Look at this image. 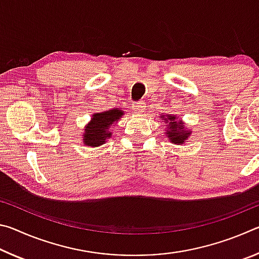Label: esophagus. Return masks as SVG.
Here are the masks:
<instances>
[{
	"instance_id": "1",
	"label": "esophagus",
	"mask_w": 259,
	"mask_h": 259,
	"mask_svg": "<svg viewBox=\"0 0 259 259\" xmlns=\"http://www.w3.org/2000/svg\"><path fill=\"white\" fill-rule=\"evenodd\" d=\"M133 109H134L136 113L140 114V113H143L144 111H145L146 106H145V104H144L143 102H137V103H134L133 104Z\"/></svg>"
}]
</instances>
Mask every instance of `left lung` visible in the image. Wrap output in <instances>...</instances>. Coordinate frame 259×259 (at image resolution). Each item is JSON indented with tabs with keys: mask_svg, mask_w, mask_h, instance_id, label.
I'll use <instances>...</instances> for the list:
<instances>
[{
	"mask_svg": "<svg viewBox=\"0 0 259 259\" xmlns=\"http://www.w3.org/2000/svg\"><path fill=\"white\" fill-rule=\"evenodd\" d=\"M160 119L166 124L164 135L170 143L175 145H184L192 135V130L186 128V124L176 115H170V114L164 115L163 113H161Z\"/></svg>",
	"mask_w": 259,
	"mask_h": 259,
	"instance_id": "1",
	"label": "left lung"
}]
</instances>
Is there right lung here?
Here are the masks:
<instances>
[{"mask_svg": "<svg viewBox=\"0 0 259 259\" xmlns=\"http://www.w3.org/2000/svg\"><path fill=\"white\" fill-rule=\"evenodd\" d=\"M124 111L112 108L100 113H94L91 120L83 129V145L98 147L112 137V128L120 121Z\"/></svg>", "mask_w": 259, "mask_h": 259, "instance_id": "add662e5", "label": "right lung"}]
</instances>
